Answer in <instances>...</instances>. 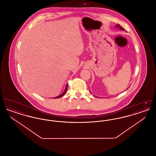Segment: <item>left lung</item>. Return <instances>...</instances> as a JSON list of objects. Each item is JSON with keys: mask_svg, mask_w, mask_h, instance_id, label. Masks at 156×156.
<instances>
[{"mask_svg": "<svg viewBox=\"0 0 156 156\" xmlns=\"http://www.w3.org/2000/svg\"><path fill=\"white\" fill-rule=\"evenodd\" d=\"M115 27H119V29H120V30H125V29H123L122 27H121V26H120L119 24H117V25H116Z\"/></svg>", "mask_w": 156, "mask_h": 156, "instance_id": "8db88e82", "label": "left lung"}]
</instances>
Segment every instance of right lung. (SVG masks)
Here are the masks:
<instances>
[{
	"instance_id": "right-lung-1",
	"label": "right lung",
	"mask_w": 156,
	"mask_h": 156,
	"mask_svg": "<svg viewBox=\"0 0 156 156\" xmlns=\"http://www.w3.org/2000/svg\"><path fill=\"white\" fill-rule=\"evenodd\" d=\"M67 89H68V84H67V85H66V89L64 90V91L63 92V93L62 94H61L59 96H58V97H55V98H61V97H62V96H64V95H65V94L66 93V92H67Z\"/></svg>"
}]
</instances>
